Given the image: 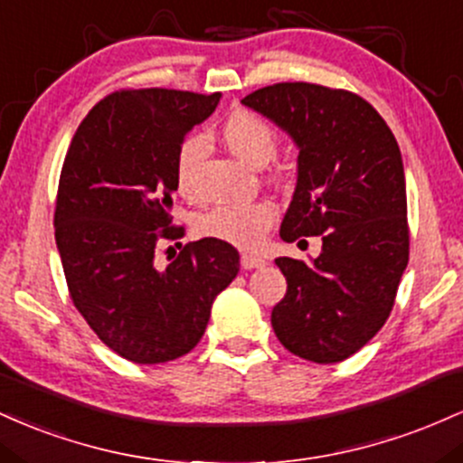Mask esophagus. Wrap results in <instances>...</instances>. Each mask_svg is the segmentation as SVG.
Segmentation results:
<instances>
[{
  "instance_id": "34e87169",
  "label": "esophagus",
  "mask_w": 463,
  "mask_h": 463,
  "mask_svg": "<svg viewBox=\"0 0 463 463\" xmlns=\"http://www.w3.org/2000/svg\"><path fill=\"white\" fill-rule=\"evenodd\" d=\"M241 264H242V269H260V267H264V258H260V256H251V253H242L241 256Z\"/></svg>"
}]
</instances>
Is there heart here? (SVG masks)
Instances as JSON below:
<instances>
[{
    "mask_svg": "<svg viewBox=\"0 0 463 463\" xmlns=\"http://www.w3.org/2000/svg\"><path fill=\"white\" fill-rule=\"evenodd\" d=\"M221 139L241 162L262 165L278 150V131L271 122L253 111L230 113L221 124ZM203 157V139L190 135L175 155V188L181 196H192V176ZM278 218V205L269 199L251 203L218 205L196 221V232L212 241L230 242L241 249H258Z\"/></svg>",
    "mask_w": 463,
    "mask_h": 463,
    "instance_id": "1",
    "label": "heart"
}]
</instances>
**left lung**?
Returning a JSON list of instances; mask_svg holds the SVG:
<instances>
[{"instance_id": "left-lung-1", "label": "left lung", "mask_w": 463, "mask_h": 463, "mask_svg": "<svg viewBox=\"0 0 463 463\" xmlns=\"http://www.w3.org/2000/svg\"><path fill=\"white\" fill-rule=\"evenodd\" d=\"M298 144V188L279 236H321L313 262L278 258L287 295L271 326L313 363H339L385 326L409 262L402 157L381 113L356 93L278 82L242 98Z\"/></svg>"}]
</instances>
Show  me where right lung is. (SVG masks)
Wrapping results in <instances>:
<instances>
[{"label":"right lung","instance_id":"obj_1","mask_svg":"<svg viewBox=\"0 0 463 463\" xmlns=\"http://www.w3.org/2000/svg\"><path fill=\"white\" fill-rule=\"evenodd\" d=\"M221 93L119 90L87 113L67 148L54 236L76 310L127 361L155 365L188 354L232 284L241 256L230 242L181 247L165 269L155 253L184 238L173 225L175 155Z\"/></svg>","mask_w":463,"mask_h":463}]
</instances>
